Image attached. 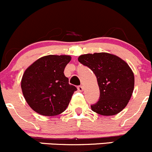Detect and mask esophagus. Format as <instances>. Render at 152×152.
<instances>
[{"label":"esophagus","mask_w":152,"mask_h":152,"mask_svg":"<svg viewBox=\"0 0 152 152\" xmlns=\"http://www.w3.org/2000/svg\"><path fill=\"white\" fill-rule=\"evenodd\" d=\"M77 89H78V90H79V92H82L84 90V88H83V87H82V86H79V87H77Z\"/></svg>","instance_id":"esophagus-1"}]
</instances>
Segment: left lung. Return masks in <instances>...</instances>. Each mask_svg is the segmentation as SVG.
I'll return each instance as SVG.
<instances>
[{
    "instance_id": "1",
    "label": "left lung",
    "mask_w": 152,
    "mask_h": 152,
    "mask_svg": "<svg viewBox=\"0 0 152 152\" xmlns=\"http://www.w3.org/2000/svg\"><path fill=\"white\" fill-rule=\"evenodd\" d=\"M93 70L100 90L99 102L91 105L93 112L102 115H114L126 107L132 95L134 77L128 64L115 55L94 53L78 59Z\"/></svg>"
}]
</instances>
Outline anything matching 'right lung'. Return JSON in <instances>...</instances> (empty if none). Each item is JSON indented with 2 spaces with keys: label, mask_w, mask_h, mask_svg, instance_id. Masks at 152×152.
<instances>
[{
  "label": "right lung",
  "mask_w": 152,
  "mask_h": 152,
  "mask_svg": "<svg viewBox=\"0 0 152 152\" xmlns=\"http://www.w3.org/2000/svg\"><path fill=\"white\" fill-rule=\"evenodd\" d=\"M71 59L67 55L42 56L29 66L21 80L23 94L29 107L45 116L63 113L73 93L77 90L69 84L64 74L65 67Z\"/></svg>",
  "instance_id": "obj_1"
}]
</instances>
